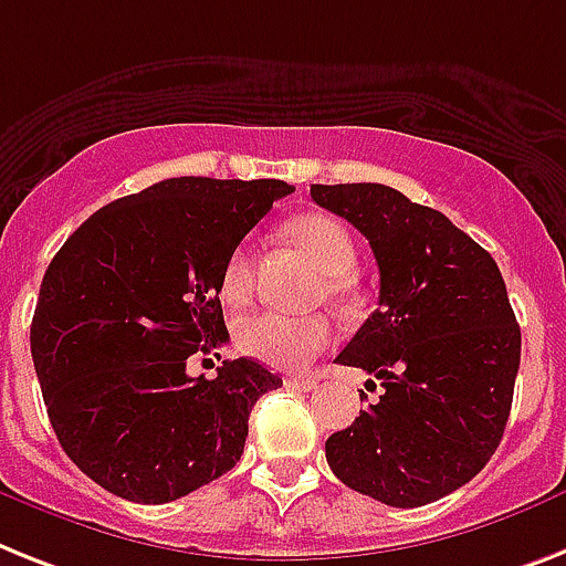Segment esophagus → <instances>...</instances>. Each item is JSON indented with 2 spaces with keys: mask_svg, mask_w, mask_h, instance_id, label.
Returning <instances> with one entry per match:
<instances>
[{
  "mask_svg": "<svg viewBox=\"0 0 566 566\" xmlns=\"http://www.w3.org/2000/svg\"><path fill=\"white\" fill-rule=\"evenodd\" d=\"M286 385L292 387V390H301V394H310V390H315L317 381L315 378H306V376H289Z\"/></svg>",
  "mask_w": 566,
  "mask_h": 566,
  "instance_id": "obj_1",
  "label": "esophagus"
}]
</instances>
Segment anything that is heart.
Here are the masks:
<instances>
[{"label":"heart","instance_id":"heart-1","mask_svg":"<svg viewBox=\"0 0 566 566\" xmlns=\"http://www.w3.org/2000/svg\"><path fill=\"white\" fill-rule=\"evenodd\" d=\"M289 237L312 256V263L326 274V294L333 301L353 297V269L358 251L349 231L335 217L303 213L286 226ZM251 294V249L242 242L228 256L222 269V297L231 303ZM335 340V326L326 315L286 317L277 312H260L237 326V347L245 356L269 364L274 370H306Z\"/></svg>","mask_w":566,"mask_h":566}]
</instances>
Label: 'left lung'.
Returning <instances> with one entry per match:
<instances>
[{"label": "left lung", "instance_id": "8db88e82", "mask_svg": "<svg viewBox=\"0 0 566 566\" xmlns=\"http://www.w3.org/2000/svg\"><path fill=\"white\" fill-rule=\"evenodd\" d=\"M312 199L367 237L381 283L335 361L385 394L326 440V462L387 506L440 501L492 460L512 410L521 326L501 269L446 213L387 185H312Z\"/></svg>", "mask_w": 566, "mask_h": 566}]
</instances>
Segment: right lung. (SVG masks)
I'll use <instances>...</instances> for the list:
<instances>
[{"instance_id":"1","label":"right lung","mask_w":566,"mask_h":566,"mask_svg":"<svg viewBox=\"0 0 566 566\" xmlns=\"http://www.w3.org/2000/svg\"><path fill=\"white\" fill-rule=\"evenodd\" d=\"M292 193L277 179H165L115 199L42 277L31 356L69 460L133 503H170L237 465L256 399L283 378L251 358L190 378L228 340L222 269Z\"/></svg>"}]
</instances>
